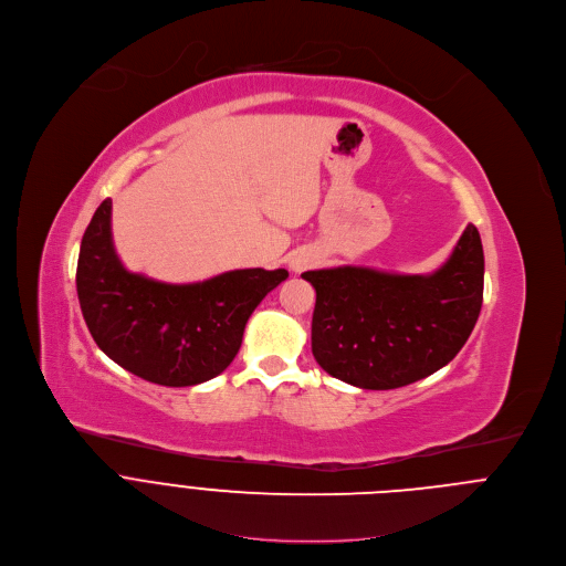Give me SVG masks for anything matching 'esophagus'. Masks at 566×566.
Returning a JSON list of instances; mask_svg holds the SVG:
<instances>
[{
  "label": "esophagus",
  "instance_id": "obj_1",
  "mask_svg": "<svg viewBox=\"0 0 566 566\" xmlns=\"http://www.w3.org/2000/svg\"><path fill=\"white\" fill-rule=\"evenodd\" d=\"M315 260H317V258H315L313 253H308V251H297V253L291 255L289 266H291L295 273H302V271L311 269V266L315 264Z\"/></svg>",
  "mask_w": 566,
  "mask_h": 566
}]
</instances>
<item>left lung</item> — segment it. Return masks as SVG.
Wrapping results in <instances>:
<instances>
[{
	"label": "left lung",
	"instance_id": "left-lung-1",
	"mask_svg": "<svg viewBox=\"0 0 566 566\" xmlns=\"http://www.w3.org/2000/svg\"><path fill=\"white\" fill-rule=\"evenodd\" d=\"M302 277L317 293V364L350 386L392 390L448 366L465 346L483 306L485 258L468 224L450 260L428 275L337 266Z\"/></svg>",
	"mask_w": 566,
	"mask_h": 566
}]
</instances>
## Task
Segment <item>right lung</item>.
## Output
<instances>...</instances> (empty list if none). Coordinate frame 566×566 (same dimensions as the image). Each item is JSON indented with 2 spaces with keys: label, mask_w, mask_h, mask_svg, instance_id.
Wrapping results in <instances>:
<instances>
[{
  "label": "right lung",
  "mask_w": 566,
  "mask_h": 566,
  "mask_svg": "<svg viewBox=\"0 0 566 566\" xmlns=\"http://www.w3.org/2000/svg\"><path fill=\"white\" fill-rule=\"evenodd\" d=\"M286 277V269H238L167 284L129 273L114 251L107 198L81 240L76 295L90 335L112 361L145 381L185 388L233 361L251 313Z\"/></svg>",
  "instance_id": "obj_1"
}]
</instances>
